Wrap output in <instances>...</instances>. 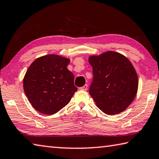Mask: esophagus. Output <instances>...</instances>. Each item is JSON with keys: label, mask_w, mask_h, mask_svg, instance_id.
<instances>
[{"label": "esophagus", "mask_w": 159, "mask_h": 159, "mask_svg": "<svg viewBox=\"0 0 159 159\" xmlns=\"http://www.w3.org/2000/svg\"><path fill=\"white\" fill-rule=\"evenodd\" d=\"M80 90H88V85L87 84H85V85H84L83 86V87H80Z\"/></svg>", "instance_id": "1"}]
</instances>
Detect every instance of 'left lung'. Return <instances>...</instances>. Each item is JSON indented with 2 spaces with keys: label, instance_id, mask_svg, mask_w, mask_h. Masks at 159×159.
<instances>
[{
  "label": "left lung",
  "instance_id": "left-lung-1",
  "mask_svg": "<svg viewBox=\"0 0 159 159\" xmlns=\"http://www.w3.org/2000/svg\"><path fill=\"white\" fill-rule=\"evenodd\" d=\"M93 81L90 95L107 115L121 113L130 106L138 90V76L130 61L122 54L106 51L90 55Z\"/></svg>",
  "mask_w": 159,
  "mask_h": 159
}]
</instances>
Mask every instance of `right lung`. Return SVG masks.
Here are the masks:
<instances>
[{"label": "right lung", "instance_id": "right-lung-1", "mask_svg": "<svg viewBox=\"0 0 159 159\" xmlns=\"http://www.w3.org/2000/svg\"><path fill=\"white\" fill-rule=\"evenodd\" d=\"M70 60L50 54L35 60L26 71L23 88L31 106L40 113L52 115L64 108L77 88L67 69Z\"/></svg>", "mask_w": 159, "mask_h": 159}]
</instances>
